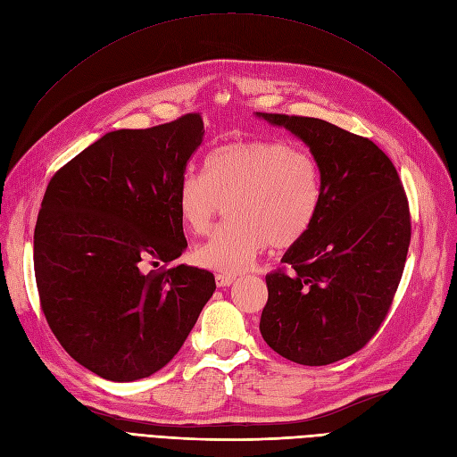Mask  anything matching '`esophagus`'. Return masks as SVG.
Listing matches in <instances>:
<instances>
[{"label": "esophagus", "instance_id": "1", "mask_svg": "<svg viewBox=\"0 0 457 457\" xmlns=\"http://www.w3.org/2000/svg\"><path fill=\"white\" fill-rule=\"evenodd\" d=\"M234 278H237V276L230 274V272H217V274H215V282H217L219 287L230 286V284L234 282Z\"/></svg>", "mask_w": 457, "mask_h": 457}]
</instances>
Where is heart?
I'll list each match as a JSON object with an SVG mask.
<instances>
[{
	"label": "heart",
	"instance_id": "obj_1",
	"mask_svg": "<svg viewBox=\"0 0 457 457\" xmlns=\"http://www.w3.org/2000/svg\"><path fill=\"white\" fill-rule=\"evenodd\" d=\"M179 219L205 234L228 205L230 223L200 244L202 267L238 272L267 250L303 240L320 213L324 187L316 160L286 141H238L212 150L204 175L185 173L177 185Z\"/></svg>",
	"mask_w": 457,
	"mask_h": 457
}]
</instances>
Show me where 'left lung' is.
Listing matches in <instances>:
<instances>
[{
	"mask_svg": "<svg viewBox=\"0 0 457 457\" xmlns=\"http://www.w3.org/2000/svg\"><path fill=\"white\" fill-rule=\"evenodd\" d=\"M305 143L322 173L312 228L267 274L259 329L272 351L303 366H326L361 351L389 312L411 237L396 168L366 137L334 123L257 112Z\"/></svg>",
	"mask_w": 457,
	"mask_h": 457,
	"instance_id": "1",
	"label": "left lung"
}]
</instances>
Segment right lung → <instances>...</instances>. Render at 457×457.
<instances>
[{
    "instance_id": "right-lung-1",
    "label": "right lung",
    "mask_w": 457,
    "mask_h": 457,
    "mask_svg": "<svg viewBox=\"0 0 457 457\" xmlns=\"http://www.w3.org/2000/svg\"><path fill=\"white\" fill-rule=\"evenodd\" d=\"M202 139L200 114L110 131L47 185L34 230L41 311L64 351L104 379L162 370L215 292L210 270L165 269L187 247L175 195Z\"/></svg>"
}]
</instances>
